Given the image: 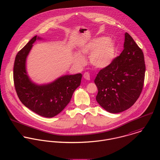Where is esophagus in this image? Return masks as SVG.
<instances>
[{
  "label": "esophagus",
  "instance_id": "esophagus-1",
  "mask_svg": "<svg viewBox=\"0 0 160 160\" xmlns=\"http://www.w3.org/2000/svg\"><path fill=\"white\" fill-rule=\"evenodd\" d=\"M83 77H84V78L85 79H86V80H90V74H89V73L88 72H86L84 74Z\"/></svg>",
  "mask_w": 160,
  "mask_h": 160
}]
</instances>
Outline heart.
I'll return each mask as SVG.
<instances>
[{
    "mask_svg": "<svg viewBox=\"0 0 160 160\" xmlns=\"http://www.w3.org/2000/svg\"><path fill=\"white\" fill-rule=\"evenodd\" d=\"M82 55H89L92 65L97 68L103 69L109 66L114 58L116 47L114 42L107 37L93 39L81 48ZM75 60L79 66L84 65L86 61L80 54L75 55Z\"/></svg>",
    "mask_w": 160,
    "mask_h": 160,
    "instance_id": "obj_1",
    "label": "heart"
}]
</instances>
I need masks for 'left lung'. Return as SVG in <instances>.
Here are the masks:
<instances>
[{
    "mask_svg": "<svg viewBox=\"0 0 160 160\" xmlns=\"http://www.w3.org/2000/svg\"><path fill=\"white\" fill-rule=\"evenodd\" d=\"M145 72L143 53L126 32L124 50L109 66L98 72L94 80L98 88L97 102L111 113L129 108L142 92Z\"/></svg>",
    "mask_w": 160,
    "mask_h": 160,
    "instance_id": "1",
    "label": "left lung"
}]
</instances>
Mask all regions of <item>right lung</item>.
Masks as SVG:
<instances>
[{"mask_svg":"<svg viewBox=\"0 0 160 160\" xmlns=\"http://www.w3.org/2000/svg\"><path fill=\"white\" fill-rule=\"evenodd\" d=\"M36 39L41 38L37 36L33 37L15 57L14 86L19 99L25 107L40 116L52 118L59 114L69 103L73 92L81 84L82 74L65 75L45 85L33 83L26 71V60Z\"/></svg>","mask_w":160,"mask_h":160,"instance_id":"obj_1","label":"right lung"}]
</instances>
